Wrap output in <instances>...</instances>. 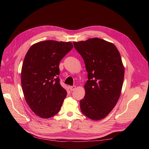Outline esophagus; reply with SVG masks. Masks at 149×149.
Listing matches in <instances>:
<instances>
[{
    "label": "esophagus",
    "mask_w": 149,
    "mask_h": 149,
    "mask_svg": "<svg viewBox=\"0 0 149 149\" xmlns=\"http://www.w3.org/2000/svg\"><path fill=\"white\" fill-rule=\"evenodd\" d=\"M75 88H76V86H69V89L70 90V91H74Z\"/></svg>",
    "instance_id": "34e87169"
}]
</instances>
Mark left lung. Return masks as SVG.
I'll return each instance as SVG.
<instances>
[{
	"instance_id": "left-lung-1",
	"label": "left lung",
	"mask_w": 149,
	"mask_h": 149,
	"mask_svg": "<svg viewBox=\"0 0 149 149\" xmlns=\"http://www.w3.org/2000/svg\"><path fill=\"white\" fill-rule=\"evenodd\" d=\"M73 43L88 72L81 110L91 120H101L111 111L121 93L124 78L121 56L114 44L98 38Z\"/></svg>"
}]
</instances>
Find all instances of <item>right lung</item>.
I'll return each instance as SVG.
<instances>
[{"instance_id":"1","label":"right lung","mask_w":149,"mask_h":149,"mask_svg":"<svg viewBox=\"0 0 149 149\" xmlns=\"http://www.w3.org/2000/svg\"><path fill=\"white\" fill-rule=\"evenodd\" d=\"M72 48L71 42L47 40L34 44L25 56L22 90L27 104L41 118L56 115L66 97V91L59 83V65Z\"/></svg>"}]
</instances>
